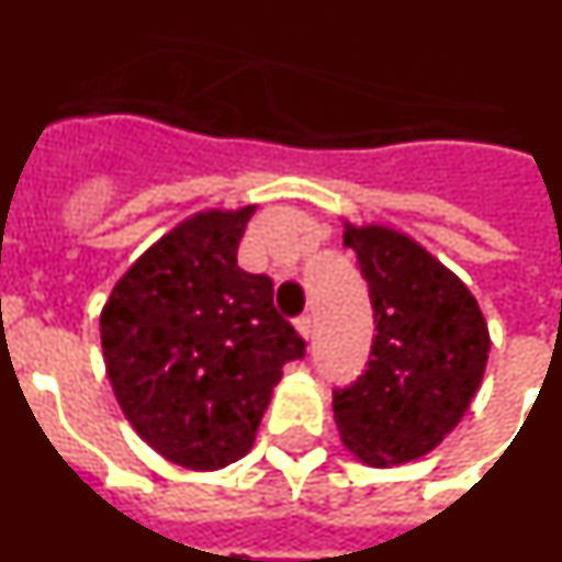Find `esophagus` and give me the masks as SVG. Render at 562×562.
Instances as JSON below:
<instances>
[{
  "instance_id": "esophagus-1",
  "label": "esophagus",
  "mask_w": 562,
  "mask_h": 562,
  "mask_svg": "<svg viewBox=\"0 0 562 562\" xmlns=\"http://www.w3.org/2000/svg\"><path fill=\"white\" fill-rule=\"evenodd\" d=\"M295 329H297V335L304 337V340H312V317L310 315L297 317Z\"/></svg>"
}]
</instances>
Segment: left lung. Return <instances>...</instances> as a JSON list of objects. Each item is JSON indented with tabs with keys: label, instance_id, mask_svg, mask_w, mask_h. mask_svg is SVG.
I'll use <instances>...</instances> for the list:
<instances>
[{
	"label": "left lung",
	"instance_id": "8db88e82",
	"mask_svg": "<svg viewBox=\"0 0 562 562\" xmlns=\"http://www.w3.org/2000/svg\"><path fill=\"white\" fill-rule=\"evenodd\" d=\"M374 306L366 374L335 391L342 448L394 467L439 448L467 414L490 357V329L473 292L416 238L389 225L342 222Z\"/></svg>",
	"mask_w": 562,
	"mask_h": 562
}]
</instances>
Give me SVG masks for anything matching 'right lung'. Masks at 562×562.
Here are the masks:
<instances>
[{
    "mask_svg": "<svg viewBox=\"0 0 562 562\" xmlns=\"http://www.w3.org/2000/svg\"><path fill=\"white\" fill-rule=\"evenodd\" d=\"M252 213L188 216L123 272L101 312L121 411L148 448L200 473L250 453L284 366L304 357L270 278L236 261Z\"/></svg>",
    "mask_w": 562,
    "mask_h": 562,
    "instance_id": "obj_1",
    "label": "right lung"
}]
</instances>
